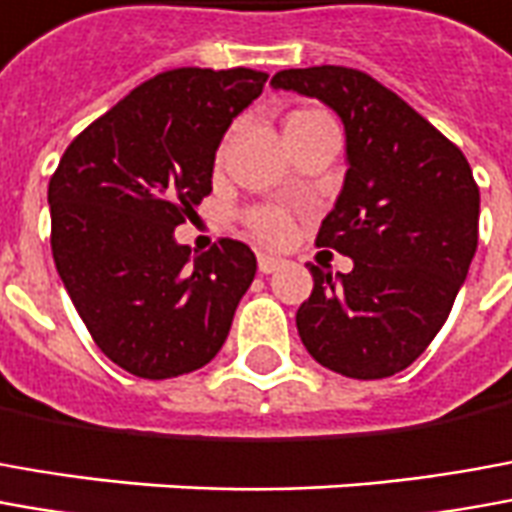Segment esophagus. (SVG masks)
Wrapping results in <instances>:
<instances>
[{
    "label": "esophagus",
    "mask_w": 512,
    "mask_h": 512,
    "mask_svg": "<svg viewBox=\"0 0 512 512\" xmlns=\"http://www.w3.org/2000/svg\"><path fill=\"white\" fill-rule=\"evenodd\" d=\"M284 267V259H278V256H270V253H259V273L264 276H270V273H276Z\"/></svg>",
    "instance_id": "34e87169"
}]
</instances>
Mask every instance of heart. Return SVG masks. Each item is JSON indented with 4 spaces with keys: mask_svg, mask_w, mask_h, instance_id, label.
Masks as SVG:
<instances>
[{
    "mask_svg": "<svg viewBox=\"0 0 512 512\" xmlns=\"http://www.w3.org/2000/svg\"><path fill=\"white\" fill-rule=\"evenodd\" d=\"M312 116H323V111L317 108H306V111H295L287 119V125L292 122H303V119H312ZM245 225L256 239H262L264 245H281L292 231V217L281 206H250L245 211Z\"/></svg>",
    "mask_w": 512,
    "mask_h": 512,
    "instance_id": "obj_1",
    "label": "heart"
}]
</instances>
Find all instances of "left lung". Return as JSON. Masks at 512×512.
<instances>
[{"instance_id":"1","label":"left lung","mask_w":512,"mask_h":512,"mask_svg":"<svg viewBox=\"0 0 512 512\" xmlns=\"http://www.w3.org/2000/svg\"><path fill=\"white\" fill-rule=\"evenodd\" d=\"M276 88L317 97L345 125L348 172L317 248L354 259L331 278L312 264L295 323L323 368L384 379L410 368L446 323L479 239V186L463 150L396 91L351 66L284 69Z\"/></svg>"}]
</instances>
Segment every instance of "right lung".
<instances>
[{
    "instance_id": "1",
    "label": "right lung",
    "mask_w": 512,
    "mask_h": 512,
    "mask_svg": "<svg viewBox=\"0 0 512 512\" xmlns=\"http://www.w3.org/2000/svg\"><path fill=\"white\" fill-rule=\"evenodd\" d=\"M256 69H169L66 147L49 178L52 259L105 357L139 379L203 368L256 276L245 242L192 256L175 228L211 195L214 153L262 94Z\"/></svg>"
}]
</instances>
